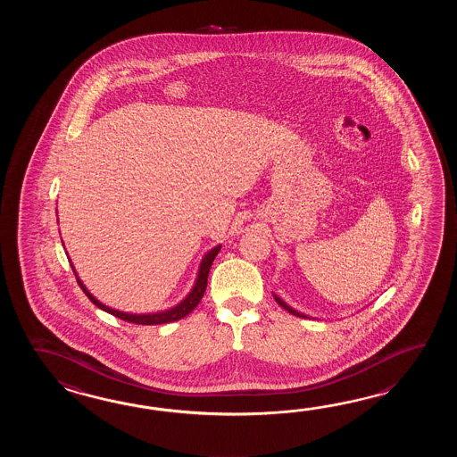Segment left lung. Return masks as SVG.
<instances>
[{"mask_svg": "<svg viewBox=\"0 0 457 457\" xmlns=\"http://www.w3.org/2000/svg\"><path fill=\"white\" fill-rule=\"evenodd\" d=\"M274 299H276V302H278V303H279V305H281L282 309H284V311H287L289 312V313H292V315H295V317H303V319H307V315H303V313H301V312H297V311H294V309H291V307H289V305H287V303H286V302L284 301H281V299H279V297H276V295H274Z\"/></svg>", "mask_w": 457, "mask_h": 457, "instance_id": "1", "label": "left lung"}]
</instances>
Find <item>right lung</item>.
<instances>
[{
    "mask_svg": "<svg viewBox=\"0 0 457 457\" xmlns=\"http://www.w3.org/2000/svg\"><path fill=\"white\" fill-rule=\"evenodd\" d=\"M220 252V246H215L214 250L205 254L204 260L201 262V270H199V276H197V281L195 286L193 287L191 294L186 297L185 301L181 302L179 305H176L175 309H170V311L160 312V313H152V315H132V313H124V312L112 311L106 305H103L101 302H97L89 292L87 291V287L81 284V281L78 279L77 282L79 284V287L83 289V292L87 294V299L93 302L96 307L103 309V311L114 315L120 320L130 321V323H137V325H160V323H170V321L179 320L186 315H189L191 312L195 311L197 307V303L203 299L204 295L205 287H207V278H209V271H211V266L214 262L217 253Z\"/></svg>",
    "mask_w": 457,
    "mask_h": 457,
    "instance_id": "1",
    "label": "right lung"
}]
</instances>
